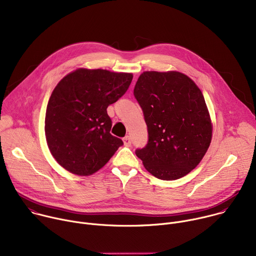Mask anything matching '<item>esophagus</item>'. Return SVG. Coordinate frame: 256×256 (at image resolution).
Returning <instances> with one entry per match:
<instances>
[{"instance_id":"1","label":"esophagus","mask_w":256,"mask_h":256,"mask_svg":"<svg viewBox=\"0 0 256 256\" xmlns=\"http://www.w3.org/2000/svg\"><path fill=\"white\" fill-rule=\"evenodd\" d=\"M124 146H126V147H130L132 140H130V138L128 136H126V138H124Z\"/></svg>"}]
</instances>
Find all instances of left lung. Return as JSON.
<instances>
[{
	"label": "left lung",
	"mask_w": 256,
	"mask_h": 256,
	"mask_svg": "<svg viewBox=\"0 0 256 256\" xmlns=\"http://www.w3.org/2000/svg\"><path fill=\"white\" fill-rule=\"evenodd\" d=\"M134 97L148 126L149 142L136 155L144 168L162 180L188 174L206 155L212 124L198 85L177 70H146L138 77Z\"/></svg>",
	"instance_id": "obj_1"
}]
</instances>
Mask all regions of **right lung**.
<instances>
[{
  "mask_svg": "<svg viewBox=\"0 0 256 256\" xmlns=\"http://www.w3.org/2000/svg\"><path fill=\"white\" fill-rule=\"evenodd\" d=\"M132 80V72L80 68L58 83L48 103L44 132L52 155L66 171L92 175L124 144L110 134L106 109Z\"/></svg>",
  "mask_w": 256,
  "mask_h": 256,
  "instance_id": "right-lung-1",
  "label": "right lung"
}]
</instances>
